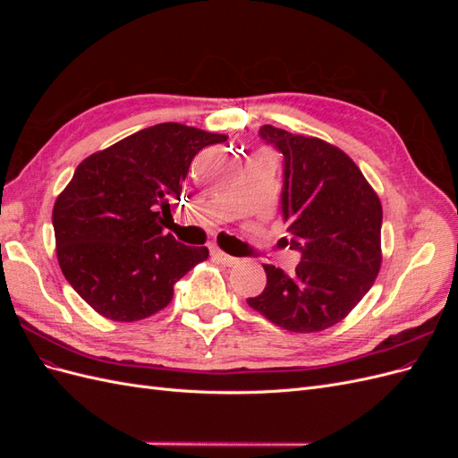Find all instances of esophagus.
<instances>
[{
    "label": "esophagus",
    "mask_w": 458,
    "mask_h": 458,
    "mask_svg": "<svg viewBox=\"0 0 458 458\" xmlns=\"http://www.w3.org/2000/svg\"><path fill=\"white\" fill-rule=\"evenodd\" d=\"M212 256H214L219 263H224V266H227V267L234 266V263H239L237 258H233V256L225 254L224 250H219V248H212Z\"/></svg>",
    "instance_id": "obj_1"
}]
</instances>
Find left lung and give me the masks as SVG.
<instances>
[{
    "mask_svg": "<svg viewBox=\"0 0 458 458\" xmlns=\"http://www.w3.org/2000/svg\"><path fill=\"white\" fill-rule=\"evenodd\" d=\"M284 157L283 217L301 261L266 263L267 284L248 306L290 332H321L350 315L382 266V204L357 164L318 137L259 130Z\"/></svg>",
    "mask_w": 458,
    "mask_h": 458,
    "instance_id": "obj_1",
    "label": "left lung"
}]
</instances>
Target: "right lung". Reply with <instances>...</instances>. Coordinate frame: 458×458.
<instances>
[{"label": "right lung", "instance_id": "add662e5", "mask_svg": "<svg viewBox=\"0 0 458 458\" xmlns=\"http://www.w3.org/2000/svg\"><path fill=\"white\" fill-rule=\"evenodd\" d=\"M227 135L165 122L97 150L55 200L53 229L64 279L110 321L133 323L164 310L174 284L208 259L164 231L189 165Z\"/></svg>", "mask_w": 458, "mask_h": 458}]
</instances>
